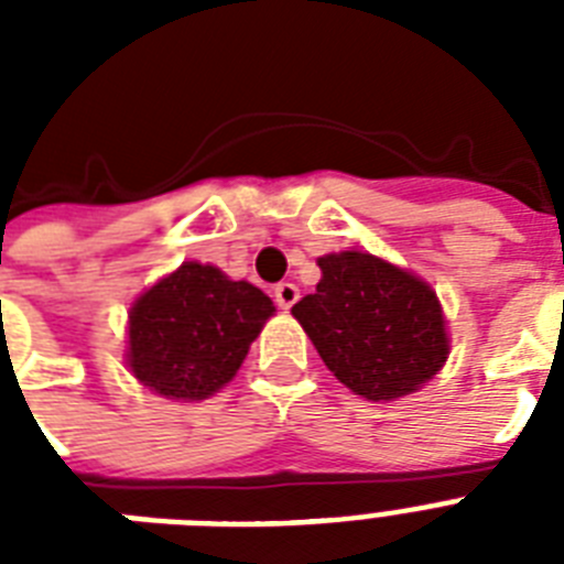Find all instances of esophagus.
Segmentation results:
<instances>
[{
    "label": "esophagus",
    "mask_w": 564,
    "mask_h": 564,
    "mask_svg": "<svg viewBox=\"0 0 564 564\" xmlns=\"http://www.w3.org/2000/svg\"><path fill=\"white\" fill-rule=\"evenodd\" d=\"M299 299H301V292H299V286H295V283L283 281V283H278V286H274V301H278V307H281V310H290Z\"/></svg>",
    "instance_id": "1"
}]
</instances>
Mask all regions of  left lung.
Masks as SVG:
<instances>
[{
    "label": "left lung",
    "instance_id": "1",
    "mask_svg": "<svg viewBox=\"0 0 564 564\" xmlns=\"http://www.w3.org/2000/svg\"><path fill=\"white\" fill-rule=\"evenodd\" d=\"M318 269L316 292L292 316L339 383L369 401H394L445 366V316L427 281L366 251L318 257Z\"/></svg>",
    "mask_w": 564,
    "mask_h": 564
}]
</instances>
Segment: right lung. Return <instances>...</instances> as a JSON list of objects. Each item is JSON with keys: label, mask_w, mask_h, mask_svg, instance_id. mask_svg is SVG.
<instances>
[{"label": "right lung", "mask_w": 564, "mask_h": 564, "mask_svg": "<svg viewBox=\"0 0 564 564\" xmlns=\"http://www.w3.org/2000/svg\"><path fill=\"white\" fill-rule=\"evenodd\" d=\"M274 316L272 299L216 265L189 260L128 313V369L143 386L175 401L219 392Z\"/></svg>", "instance_id": "obj_1"}]
</instances>
